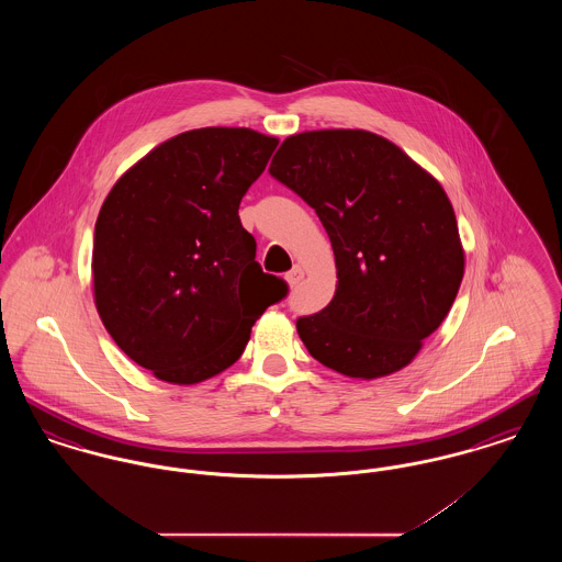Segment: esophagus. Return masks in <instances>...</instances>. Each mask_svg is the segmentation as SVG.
<instances>
[{
	"mask_svg": "<svg viewBox=\"0 0 562 562\" xmlns=\"http://www.w3.org/2000/svg\"><path fill=\"white\" fill-rule=\"evenodd\" d=\"M284 278H286V282H289L291 286H296V284L303 280V269L299 268V266H294L291 271H286Z\"/></svg>",
	"mask_w": 562,
	"mask_h": 562,
	"instance_id": "34e87169",
	"label": "esophagus"
}]
</instances>
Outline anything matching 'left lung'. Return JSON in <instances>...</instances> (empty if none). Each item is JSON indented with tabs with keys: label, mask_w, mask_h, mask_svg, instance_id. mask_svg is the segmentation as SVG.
Listing matches in <instances>:
<instances>
[{
	"label": "left lung",
	"mask_w": 562,
	"mask_h": 562,
	"mask_svg": "<svg viewBox=\"0 0 562 562\" xmlns=\"http://www.w3.org/2000/svg\"><path fill=\"white\" fill-rule=\"evenodd\" d=\"M269 175L316 211L335 252L333 301L296 321L307 351L356 379L401 371L447 318L463 278L445 189L367 131L289 136Z\"/></svg>",
	"instance_id": "obj_1"
}]
</instances>
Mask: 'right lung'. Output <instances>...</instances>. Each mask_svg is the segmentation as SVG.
<instances>
[{
  "instance_id": "right-lung-1",
  "label": "right lung",
  "mask_w": 562,
  "mask_h": 562,
  "mask_svg": "<svg viewBox=\"0 0 562 562\" xmlns=\"http://www.w3.org/2000/svg\"><path fill=\"white\" fill-rule=\"evenodd\" d=\"M278 138L248 128L179 134L109 191L94 225V301L131 360L168 383H198L241 356L289 284L255 261L241 198Z\"/></svg>"
}]
</instances>
